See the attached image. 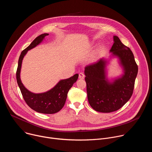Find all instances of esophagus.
<instances>
[{"label": "esophagus", "instance_id": "obj_1", "mask_svg": "<svg viewBox=\"0 0 152 152\" xmlns=\"http://www.w3.org/2000/svg\"><path fill=\"white\" fill-rule=\"evenodd\" d=\"M85 75L83 73H80L79 75V79H84L85 78Z\"/></svg>", "mask_w": 152, "mask_h": 152}]
</instances>
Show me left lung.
<instances>
[{
	"label": "left lung",
	"mask_w": 152,
	"mask_h": 152,
	"mask_svg": "<svg viewBox=\"0 0 152 152\" xmlns=\"http://www.w3.org/2000/svg\"><path fill=\"white\" fill-rule=\"evenodd\" d=\"M111 52L120 58L124 75L113 83L105 79L104 64L100 59L85 68L86 92L88 102L93 109L100 113H111L118 110L133 94L138 66L132 50L124 45L117 36H114Z\"/></svg>",
	"instance_id": "1"
}]
</instances>
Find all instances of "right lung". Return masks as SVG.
Wrapping results in <instances>:
<instances>
[{"instance_id":"right-lung-1","label":"right lung","mask_w":152,"mask_h":152,"mask_svg":"<svg viewBox=\"0 0 152 152\" xmlns=\"http://www.w3.org/2000/svg\"><path fill=\"white\" fill-rule=\"evenodd\" d=\"M48 35V34H43L39 35L28 48L21 52L18 62L16 79L25 102L31 109L39 113L52 114L59 112L63 107L67 99V93L73 83L77 80L79 75L76 74L69 79L60 80L52 90L41 94H34L29 91L21 83L20 78L21 62L24 56L28 50L39 44L43 38Z\"/></svg>"}]
</instances>
